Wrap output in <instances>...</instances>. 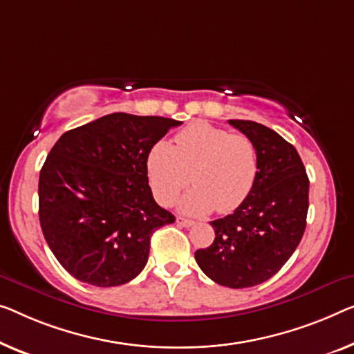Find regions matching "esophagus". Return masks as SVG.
<instances>
[{
	"instance_id": "esophagus-1",
	"label": "esophagus",
	"mask_w": 354,
	"mask_h": 354,
	"mask_svg": "<svg viewBox=\"0 0 354 354\" xmlns=\"http://www.w3.org/2000/svg\"><path fill=\"white\" fill-rule=\"evenodd\" d=\"M176 223H178L179 225H183V227H191V225H194V221L187 219V218H183V216H178Z\"/></svg>"
}]
</instances>
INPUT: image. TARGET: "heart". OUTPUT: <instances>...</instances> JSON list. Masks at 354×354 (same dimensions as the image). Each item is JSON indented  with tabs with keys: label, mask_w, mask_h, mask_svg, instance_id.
Returning <instances> with one entry per match:
<instances>
[{
	"label": "heart",
	"mask_w": 354,
	"mask_h": 354,
	"mask_svg": "<svg viewBox=\"0 0 354 354\" xmlns=\"http://www.w3.org/2000/svg\"><path fill=\"white\" fill-rule=\"evenodd\" d=\"M146 171L157 202L171 205L187 187L179 208L207 214L230 213L245 202L257 176V151L246 135L229 133L208 122H194L175 135V145L157 141L146 159ZM192 178H188V173Z\"/></svg>",
	"instance_id": "b5f03b06"
}]
</instances>
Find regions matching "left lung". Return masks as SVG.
Instances as JSON below:
<instances>
[{
  "label": "left lung",
  "instance_id": "obj_1",
  "mask_svg": "<svg viewBox=\"0 0 354 354\" xmlns=\"http://www.w3.org/2000/svg\"><path fill=\"white\" fill-rule=\"evenodd\" d=\"M229 124L256 146V183L234 213L211 221L214 241L195 251V261L214 283L241 289L272 278L299 246L310 181L299 152L275 130L252 120Z\"/></svg>",
  "mask_w": 354,
  "mask_h": 354
}]
</instances>
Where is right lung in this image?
<instances>
[{"mask_svg":"<svg viewBox=\"0 0 354 354\" xmlns=\"http://www.w3.org/2000/svg\"><path fill=\"white\" fill-rule=\"evenodd\" d=\"M179 120L114 113L63 133L39 173V223L62 267L120 286L143 270L151 236L175 216L156 203L146 159Z\"/></svg>","mask_w":354,"mask_h":354,"instance_id":"1","label":"right lung"}]
</instances>
